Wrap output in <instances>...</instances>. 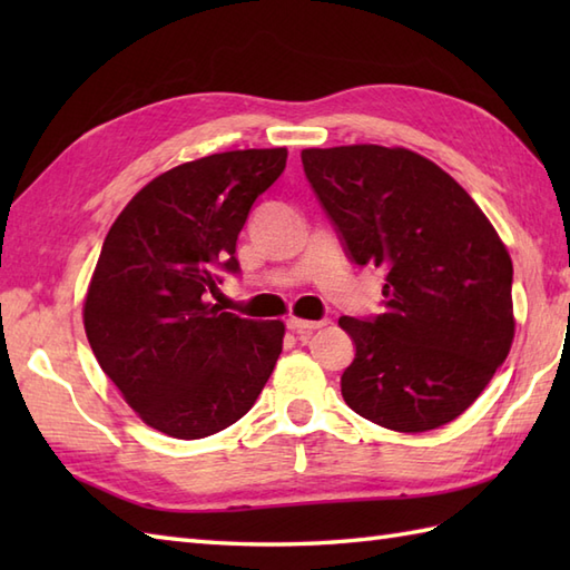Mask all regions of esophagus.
Listing matches in <instances>:
<instances>
[{
  "instance_id": "34e87169",
  "label": "esophagus",
  "mask_w": 570,
  "mask_h": 570,
  "mask_svg": "<svg viewBox=\"0 0 570 570\" xmlns=\"http://www.w3.org/2000/svg\"><path fill=\"white\" fill-rule=\"evenodd\" d=\"M286 325H288V331H294V333H298V335H308V333H313V331L323 328V325H328V318H321V321L288 318V321H286Z\"/></svg>"
}]
</instances>
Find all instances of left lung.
<instances>
[{"mask_svg": "<svg viewBox=\"0 0 570 570\" xmlns=\"http://www.w3.org/2000/svg\"><path fill=\"white\" fill-rule=\"evenodd\" d=\"M301 161L350 262L384 272V311L337 321L355 343L345 404L402 433L458 419L512 347L502 239L443 168L409 149H304Z\"/></svg>", "mask_w": 570, "mask_h": 570, "instance_id": "1", "label": "left lung"}]
</instances>
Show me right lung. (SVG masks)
<instances>
[{"label": "right lung", "instance_id": "right-lung-1", "mask_svg": "<svg viewBox=\"0 0 570 570\" xmlns=\"http://www.w3.org/2000/svg\"><path fill=\"white\" fill-rule=\"evenodd\" d=\"M286 156L245 149L180 164L144 186L105 237L85 333L127 404L174 439L233 426L282 355V321L242 318L205 298L220 274H239V229Z\"/></svg>", "mask_w": 570, "mask_h": 570}]
</instances>
